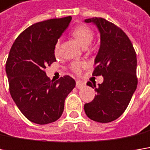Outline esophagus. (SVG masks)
<instances>
[{
  "label": "esophagus",
  "mask_w": 150,
  "mask_h": 150,
  "mask_svg": "<svg viewBox=\"0 0 150 150\" xmlns=\"http://www.w3.org/2000/svg\"><path fill=\"white\" fill-rule=\"evenodd\" d=\"M84 86H85V83L84 82L81 81H76V87L78 89H81Z\"/></svg>",
  "instance_id": "34e87169"
}]
</instances>
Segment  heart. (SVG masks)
<instances>
[{"instance_id": "1", "label": "heart", "mask_w": 150, "mask_h": 150, "mask_svg": "<svg viewBox=\"0 0 150 150\" xmlns=\"http://www.w3.org/2000/svg\"><path fill=\"white\" fill-rule=\"evenodd\" d=\"M72 35L75 39L78 40V42L84 47L89 46L91 44V42L93 41V37H94L93 30L86 24H81V25H78L77 27H75L74 30L72 31ZM59 45H60V41L57 40L55 44V47H54L55 52H57V50L59 48ZM85 66L86 65L83 63L75 62L71 64L70 68L75 73H80Z\"/></svg>"}]
</instances>
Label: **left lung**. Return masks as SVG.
I'll use <instances>...</instances> for the list:
<instances>
[{
    "label": "left lung",
    "instance_id": "8db88e82",
    "mask_svg": "<svg viewBox=\"0 0 150 150\" xmlns=\"http://www.w3.org/2000/svg\"><path fill=\"white\" fill-rule=\"evenodd\" d=\"M94 23L100 33V47L96 56L93 76H103L98 84L87 82L95 87L97 95L85 103L86 115L94 121L111 122L124 113L136 91V52L126 33L118 26L103 18L85 19Z\"/></svg>",
    "mask_w": 150,
    "mask_h": 150
}]
</instances>
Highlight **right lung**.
Wrapping results in <instances>:
<instances>
[{"label": "right lung", "instance_id": "add662e5", "mask_svg": "<svg viewBox=\"0 0 150 150\" xmlns=\"http://www.w3.org/2000/svg\"><path fill=\"white\" fill-rule=\"evenodd\" d=\"M70 16L36 23L13 44L6 64L10 94L22 114L32 122L45 125L62 115L75 80L64 75L56 81L45 72L56 61L54 47L71 21Z\"/></svg>", "mask_w": 150, "mask_h": 150}]
</instances>
